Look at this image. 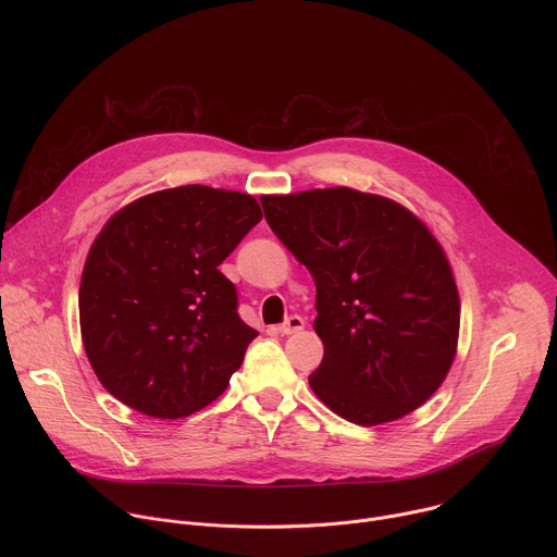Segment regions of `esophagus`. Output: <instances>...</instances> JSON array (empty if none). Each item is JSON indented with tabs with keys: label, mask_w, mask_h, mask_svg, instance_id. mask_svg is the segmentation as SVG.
<instances>
[{
	"label": "esophagus",
	"mask_w": 557,
	"mask_h": 557,
	"mask_svg": "<svg viewBox=\"0 0 557 557\" xmlns=\"http://www.w3.org/2000/svg\"><path fill=\"white\" fill-rule=\"evenodd\" d=\"M304 326H306L304 317H299V314H290L284 324H280V326H277V331H280L282 335H293V333L304 331Z\"/></svg>",
	"instance_id": "obj_1"
}]
</instances>
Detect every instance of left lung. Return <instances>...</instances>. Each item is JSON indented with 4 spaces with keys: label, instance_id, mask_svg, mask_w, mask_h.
<instances>
[{
    "label": "left lung",
    "instance_id": "left-lung-1",
    "mask_svg": "<svg viewBox=\"0 0 557 557\" xmlns=\"http://www.w3.org/2000/svg\"><path fill=\"white\" fill-rule=\"evenodd\" d=\"M269 226L317 286L324 359L312 392L357 425L396 421L438 389L460 326L458 288L430 228L348 187L262 196Z\"/></svg>",
    "mask_w": 557,
    "mask_h": 557
}]
</instances>
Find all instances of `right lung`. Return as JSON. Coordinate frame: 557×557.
I'll return each mask as SVG.
<instances>
[{
    "label": "right lung",
    "instance_id": "1",
    "mask_svg": "<svg viewBox=\"0 0 557 557\" xmlns=\"http://www.w3.org/2000/svg\"><path fill=\"white\" fill-rule=\"evenodd\" d=\"M260 220L253 196L205 185L143 196L108 220L84 267L78 320L119 401L181 419L226 389L258 331L218 267Z\"/></svg>",
    "mask_w": 557,
    "mask_h": 557
}]
</instances>
